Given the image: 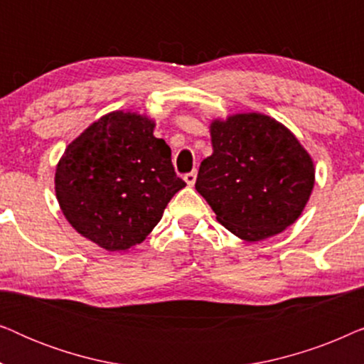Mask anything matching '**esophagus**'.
Here are the masks:
<instances>
[{"label":"esophagus","instance_id":"1","mask_svg":"<svg viewBox=\"0 0 364 364\" xmlns=\"http://www.w3.org/2000/svg\"><path fill=\"white\" fill-rule=\"evenodd\" d=\"M196 178H197V172L196 171L188 172V173H186V176H183V181L187 182L188 187H192L193 183H196Z\"/></svg>","mask_w":364,"mask_h":364}]
</instances>
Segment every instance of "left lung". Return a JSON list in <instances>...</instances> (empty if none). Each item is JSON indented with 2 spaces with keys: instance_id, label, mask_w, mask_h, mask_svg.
Masks as SVG:
<instances>
[{
  "instance_id": "1",
  "label": "left lung",
  "mask_w": 364,
  "mask_h": 364,
  "mask_svg": "<svg viewBox=\"0 0 364 364\" xmlns=\"http://www.w3.org/2000/svg\"><path fill=\"white\" fill-rule=\"evenodd\" d=\"M212 156L196 188L242 240L278 235L298 220L315 187V162L295 134L262 112L212 119Z\"/></svg>"
}]
</instances>
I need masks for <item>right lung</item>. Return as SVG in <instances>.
Masks as SVG:
<instances>
[{"mask_svg":"<svg viewBox=\"0 0 364 364\" xmlns=\"http://www.w3.org/2000/svg\"><path fill=\"white\" fill-rule=\"evenodd\" d=\"M146 114L112 111L79 134L59 159L54 191L79 235L107 252L146 240L171 198L186 187L171 147Z\"/></svg>","mask_w":364,"mask_h":364,"instance_id":"1","label":"right lung"}]
</instances>
